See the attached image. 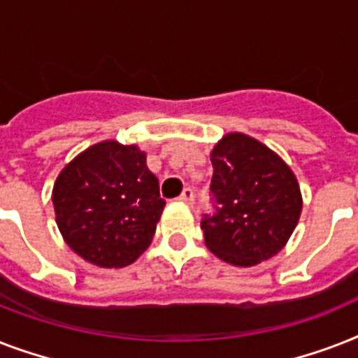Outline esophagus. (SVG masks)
Segmentation results:
<instances>
[{"mask_svg": "<svg viewBox=\"0 0 358 358\" xmlns=\"http://www.w3.org/2000/svg\"><path fill=\"white\" fill-rule=\"evenodd\" d=\"M180 201L185 202V204H193V201H195V193H193V189H191V187H185V189L182 191V195H180Z\"/></svg>", "mask_w": 358, "mask_h": 358, "instance_id": "1", "label": "esophagus"}]
</instances>
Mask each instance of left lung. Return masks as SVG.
<instances>
[{
  "label": "left lung",
  "instance_id": "left-lung-1",
  "mask_svg": "<svg viewBox=\"0 0 358 358\" xmlns=\"http://www.w3.org/2000/svg\"><path fill=\"white\" fill-rule=\"evenodd\" d=\"M210 157L213 213H204L201 221L208 249L239 267L277 255L303 208L292 169L266 145L243 134L224 135Z\"/></svg>",
  "mask_w": 358,
  "mask_h": 358
}]
</instances>
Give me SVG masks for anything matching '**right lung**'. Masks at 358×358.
Here are the masks:
<instances>
[{
    "label": "right lung",
    "mask_w": 358,
    "mask_h": 358,
    "mask_svg": "<svg viewBox=\"0 0 358 358\" xmlns=\"http://www.w3.org/2000/svg\"><path fill=\"white\" fill-rule=\"evenodd\" d=\"M64 241L100 267L128 266L150 245L165 201L135 145L103 141L74 157L53 185Z\"/></svg>",
    "instance_id": "1"
}]
</instances>
